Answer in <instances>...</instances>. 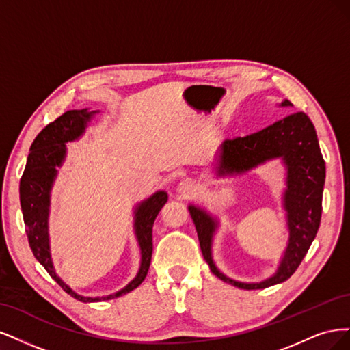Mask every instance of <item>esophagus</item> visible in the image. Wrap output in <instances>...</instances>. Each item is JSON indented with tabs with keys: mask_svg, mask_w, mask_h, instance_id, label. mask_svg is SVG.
<instances>
[{
	"mask_svg": "<svg viewBox=\"0 0 350 350\" xmlns=\"http://www.w3.org/2000/svg\"><path fill=\"white\" fill-rule=\"evenodd\" d=\"M177 190H178V193L182 195V198H190L195 191V185L191 183L190 180H183V182L178 183Z\"/></svg>",
	"mask_w": 350,
	"mask_h": 350,
	"instance_id": "1",
	"label": "esophagus"
}]
</instances>
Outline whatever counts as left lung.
Returning <instances> with one entry per match:
<instances>
[{
    "label": "left lung",
    "instance_id": "1",
    "mask_svg": "<svg viewBox=\"0 0 350 350\" xmlns=\"http://www.w3.org/2000/svg\"><path fill=\"white\" fill-rule=\"evenodd\" d=\"M282 106H291V101L285 100ZM278 157H282L288 167V189L284 202L288 211L289 244L278 273L270 279L260 284H241L222 275L211 257V240L215 231V222L206 212L189 206L200 250L211 272L237 288L265 289L289 279L306 257L320 227L325 163L312 122L304 111L291 113L247 137L225 139L218 150L217 170L219 176L243 173Z\"/></svg>",
    "mask_w": 350,
    "mask_h": 350
}]
</instances>
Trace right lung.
<instances>
[{
    "label": "right lung",
    "mask_w": 350,
    "mask_h": 350,
    "mask_svg": "<svg viewBox=\"0 0 350 350\" xmlns=\"http://www.w3.org/2000/svg\"><path fill=\"white\" fill-rule=\"evenodd\" d=\"M94 111L68 110L44 126L30 146L26 168L20 178V204L23 211V219L26 225V234L29 239L30 249L38 258V262L46 269L51 278L58 284L66 294H70L78 301L94 302L113 299L123 294L133 291L142 284L146 273H148L151 256H152V225L161 208L167 202V193L157 191V193L145 200L137 211V237L142 253V262L138 276L131 284L116 294L101 298H85L77 295L75 292L66 286L64 282L56 276L49 254L48 243V208H49V191L53 178L56 176V165H61L65 155V142L72 141L80 137L85 129V123L90 120Z\"/></svg>",
    "instance_id": "right-lung-1"
}]
</instances>
